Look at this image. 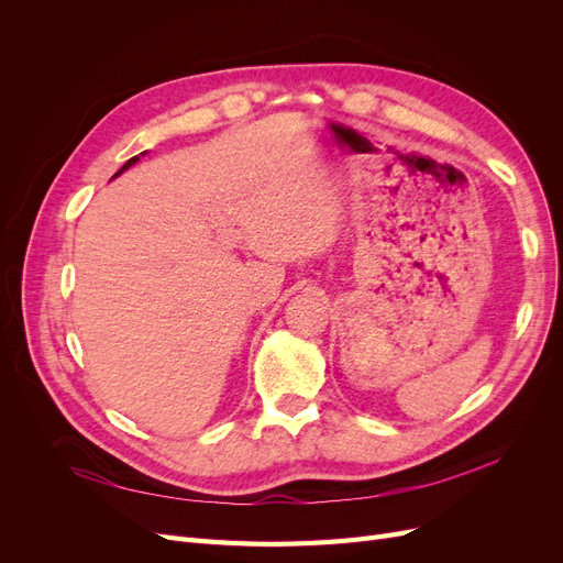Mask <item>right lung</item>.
Masks as SVG:
<instances>
[{
	"label": "right lung",
	"mask_w": 563,
	"mask_h": 563,
	"mask_svg": "<svg viewBox=\"0 0 563 563\" xmlns=\"http://www.w3.org/2000/svg\"><path fill=\"white\" fill-rule=\"evenodd\" d=\"M141 155H145V152H141ZM135 162H139V157H131V159H129V162H126L122 168H119V172H117L114 176H119V174H122V172H126V168H129V166H133Z\"/></svg>",
	"instance_id": "obj_1"
}]
</instances>
